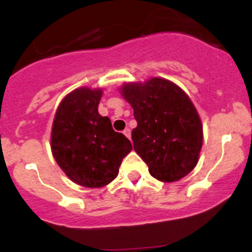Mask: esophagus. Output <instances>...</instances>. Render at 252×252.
Masks as SVG:
<instances>
[{"label": "esophagus", "mask_w": 252, "mask_h": 252, "mask_svg": "<svg viewBox=\"0 0 252 252\" xmlns=\"http://www.w3.org/2000/svg\"><path fill=\"white\" fill-rule=\"evenodd\" d=\"M123 134H124V135L126 136V138L130 139V136H131V131H130V129H129V128H126V129H124V130H123Z\"/></svg>", "instance_id": "obj_1"}]
</instances>
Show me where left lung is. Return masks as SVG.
Returning a JSON list of instances; mask_svg holds the SVG:
<instances>
[{"instance_id":"left-lung-1","label":"left lung","mask_w":252,"mask_h":252,"mask_svg":"<svg viewBox=\"0 0 252 252\" xmlns=\"http://www.w3.org/2000/svg\"><path fill=\"white\" fill-rule=\"evenodd\" d=\"M121 90L138 122L131 131L134 150L150 174L166 183L189 174L199 159L202 126L187 94L162 78L126 84Z\"/></svg>"}]
</instances>
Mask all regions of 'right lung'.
Returning a JSON list of instances; mask_svg holds the SVG:
<instances>
[{
    "label": "right lung",
    "mask_w": 252,
    "mask_h": 252,
    "mask_svg": "<svg viewBox=\"0 0 252 252\" xmlns=\"http://www.w3.org/2000/svg\"><path fill=\"white\" fill-rule=\"evenodd\" d=\"M102 91L80 88L58 106L51 134V149L58 166L74 183L101 188L118 175L131 144L112 128L97 107Z\"/></svg>",
    "instance_id": "add662e5"
}]
</instances>
